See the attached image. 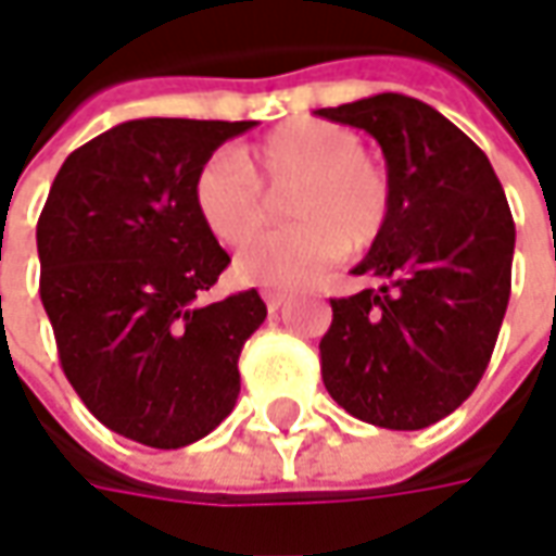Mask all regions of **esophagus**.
<instances>
[{
  "mask_svg": "<svg viewBox=\"0 0 556 556\" xmlns=\"http://www.w3.org/2000/svg\"><path fill=\"white\" fill-rule=\"evenodd\" d=\"M263 296H266L268 312H278V309H281V306H285V303H288V300H290L288 293H281V290H266Z\"/></svg>",
  "mask_w": 556,
  "mask_h": 556,
  "instance_id": "obj_1",
  "label": "esophagus"
}]
</instances>
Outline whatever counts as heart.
I'll return each instance as SVG.
<instances>
[{"label": "heart", "instance_id": "1", "mask_svg": "<svg viewBox=\"0 0 556 556\" xmlns=\"http://www.w3.org/2000/svg\"><path fill=\"white\" fill-rule=\"evenodd\" d=\"M260 188H293L285 201L290 228L253 241L235 275L256 288H300L340 253L358 256L387 231L393 182L358 132L328 119H290L235 157L216 154L194 173L191 203L223 247L247 244L266 225Z\"/></svg>", "mask_w": 556, "mask_h": 556}]
</instances>
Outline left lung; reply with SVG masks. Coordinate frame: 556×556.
I'll return each instance as SVG.
<instances>
[{
    "label": "left lung",
    "mask_w": 556,
    "mask_h": 556,
    "mask_svg": "<svg viewBox=\"0 0 556 556\" xmlns=\"http://www.w3.org/2000/svg\"><path fill=\"white\" fill-rule=\"evenodd\" d=\"M318 117L377 139L393 213L353 275L380 290L331 300L321 380L350 415L424 430L477 390L510 300L517 228L489 157L430 104L383 92Z\"/></svg>",
    "instance_id": "1"
}]
</instances>
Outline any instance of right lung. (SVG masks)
Instances as JSON below:
<instances>
[{
    "label": "right lung",
    "mask_w": 556,
    "mask_h": 556,
    "mask_svg": "<svg viewBox=\"0 0 556 556\" xmlns=\"http://www.w3.org/2000/svg\"><path fill=\"white\" fill-rule=\"evenodd\" d=\"M253 119L119 123L64 161L36 223L39 296L86 408L119 437L182 448L231 415L256 290L206 303L231 263L191 203L194 173Z\"/></svg>",
    "instance_id": "1"
}]
</instances>
